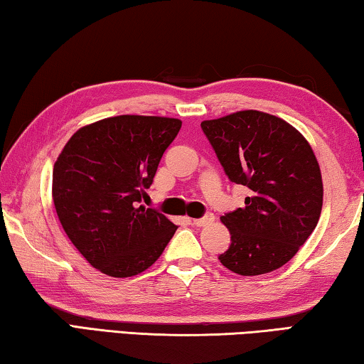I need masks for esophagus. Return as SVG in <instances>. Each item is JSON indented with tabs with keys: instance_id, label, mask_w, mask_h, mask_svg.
Segmentation results:
<instances>
[{
	"instance_id": "1",
	"label": "esophagus",
	"mask_w": 364,
	"mask_h": 364,
	"mask_svg": "<svg viewBox=\"0 0 364 364\" xmlns=\"http://www.w3.org/2000/svg\"><path fill=\"white\" fill-rule=\"evenodd\" d=\"M213 219H214V216L213 214H205L203 218H200V219H192V225H195V228H203V225H206V224H210V223H213Z\"/></svg>"
}]
</instances>
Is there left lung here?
<instances>
[{
	"instance_id": "left-lung-1",
	"label": "left lung",
	"mask_w": 364,
	"mask_h": 364,
	"mask_svg": "<svg viewBox=\"0 0 364 364\" xmlns=\"http://www.w3.org/2000/svg\"><path fill=\"white\" fill-rule=\"evenodd\" d=\"M230 182L250 188L245 206L221 218L230 245L219 261L240 276H259L290 261L316 228L323 178L299 130L261 111L201 122Z\"/></svg>"
}]
</instances>
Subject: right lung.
I'll return each mask as SVG.
<instances>
[{"label": "right lung", "instance_id": "obj_1", "mask_svg": "<svg viewBox=\"0 0 364 364\" xmlns=\"http://www.w3.org/2000/svg\"><path fill=\"white\" fill-rule=\"evenodd\" d=\"M178 119L116 116L70 136L53 169V201L65 234L95 269L130 277L148 269L177 230L141 206Z\"/></svg>", "mask_w": 364, "mask_h": 364}]
</instances>
